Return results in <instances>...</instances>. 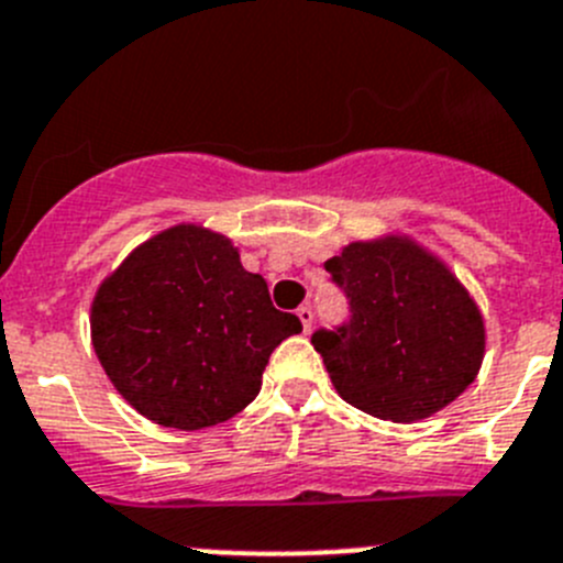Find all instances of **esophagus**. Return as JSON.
<instances>
[{
  "label": "esophagus",
  "mask_w": 563,
  "mask_h": 563,
  "mask_svg": "<svg viewBox=\"0 0 563 563\" xmlns=\"http://www.w3.org/2000/svg\"><path fill=\"white\" fill-rule=\"evenodd\" d=\"M298 321H301V327H303V332H309V329H312V321H316V316H312V307H307V303H303V307H298Z\"/></svg>",
  "instance_id": "obj_1"
}]
</instances>
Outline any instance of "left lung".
I'll return each instance as SVG.
<instances>
[{"label":"left lung","instance_id":"1","mask_svg":"<svg viewBox=\"0 0 563 563\" xmlns=\"http://www.w3.org/2000/svg\"><path fill=\"white\" fill-rule=\"evenodd\" d=\"M352 318L312 334L349 405L396 424L430 419L483 365L486 323L455 273L401 234L357 240L327 262Z\"/></svg>","mask_w":563,"mask_h":563}]
</instances>
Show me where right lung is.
Here are the masks:
<instances>
[{
	"label": "right lung",
	"instance_id": "right-lung-1",
	"mask_svg": "<svg viewBox=\"0 0 563 563\" xmlns=\"http://www.w3.org/2000/svg\"><path fill=\"white\" fill-rule=\"evenodd\" d=\"M301 321L271 303L234 242L178 223L133 247L91 301V343L122 399L175 430L229 421L256 399L273 349Z\"/></svg>",
	"mask_w": 563,
	"mask_h": 563
}]
</instances>
